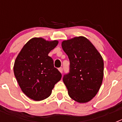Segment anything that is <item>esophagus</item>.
Here are the masks:
<instances>
[{"label":"esophagus","instance_id":"34e87169","mask_svg":"<svg viewBox=\"0 0 122 122\" xmlns=\"http://www.w3.org/2000/svg\"><path fill=\"white\" fill-rule=\"evenodd\" d=\"M59 71L60 72V73H62V72H63V68H59Z\"/></svg>","mask_w":122,"mask_h":122}]
</instances>
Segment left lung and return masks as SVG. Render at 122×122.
I'll list each match as a JSON object with an SVG mask.
<instances>
[{
	"mask_svg": "<svg viewBox=\"0 0 122 122\" xmlns=\"http://www.w3.org/2000/svg\"><path fill=\"white\" fill-rule=\"evenodd\" d=\"M62 47L70 62V73L63 78L69 96L79 103H87L97 94L103 82V57L84 36L63 41Z\"/></svg>",
	"mask_w": 122,
	"mask_h": 122,
	"instance_id": "8db88e82",
	"label": "left lung"
}]
</instances>
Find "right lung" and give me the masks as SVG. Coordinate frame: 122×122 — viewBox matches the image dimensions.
<instances>
[{
	"label": "right lung",
	"instance_id": "add662e5",
	"mask_svg": "<svg viewBox=\"0 0 122 122\" xmlns=\"http://www.w3.org/2000/svg\"><path fill=\"white\" fill-rule=\"evenodd\" d=\"M58 43L57 40L33 38L23 46L15 60V77L22 92L32 100L41 101L49 97L55 84L61 79L62 74L48 56Z\"/></svg>",
	"mask_w": 122,
	"mask_h": 122
}]
</instances>
